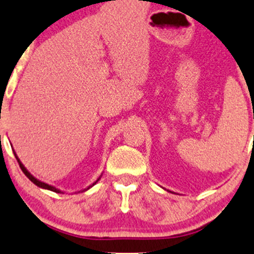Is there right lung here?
Returning <instances> with one entry per match:
<instances>
[{
    "instance_id": "right-lung-1",
    "label": "right lung",
    "mask_w": 254,
    "mask_h": 254,
    "mask_svg": "<svg viewBox=\"0 0 254 254\" xmlns=\"http://www.w3.org/2000/svg\"><path fill=\"white\" fill-rule=\"evenodd\" d=\"M14 155H15V158H16V160H18V163H19V165H20V169L23 170V172L25 174V176H26L27 178H29L30 181H31V182L33 183V185H36L37 187H40V188H43V189H48V190H52V191H55V193H63V191L60 190V189H58V188H55V187H53V186H50V185H48V183H44V182H42V181H40V180H37V178L36 177H33L31 174H30L29 171H27L26 170V168H25V166L23 165V163H21L20 161V159L18 158V155L15 154V152H14ZM102 176V175H101ZM101 176H100L99 178H97V180L95 181V182L93 183V185H90L88 187V188H85V189H83V190H80V191H85V190H88V189H90L91 187L93 186H95L97 182H99L100 181V178H101Z\"/></svg>"
}]
</instances>
